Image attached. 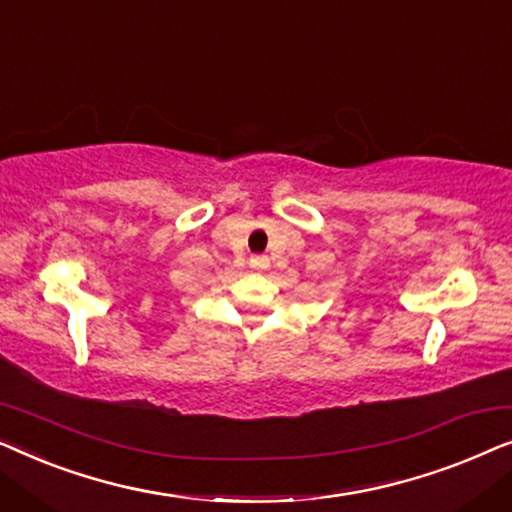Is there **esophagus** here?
Returning a JSON list of instances; mask_svg holds the SVG:
<instances>
[{"mask_svg":"<svg viewBox=\"0 0 512 512\" xmlns=\"http://www.w3.org/2000/svg\"><path fill=\"white\" fill-rule=\"evenodd\" d=\"M249 268H251V270H256V272L268 270V268H270V258H268V256H251Z\"/></svg>","mask_w":512,"mask_h":512,"instance_id":"1","label":"esophagus"}]
</instances>
